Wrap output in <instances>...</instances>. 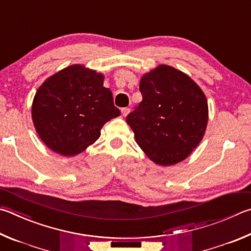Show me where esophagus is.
I'll list each match as a JSON object with an SVG mask.
<instances>
[{
    "label": "esophagus",
    "mask_w": 251,
    "mask_h": 251,
    "mask_svg": "<svg viewBox=\"0 0 251 251\" xmlns=\"http://www.w3.org/2000/svg\"><path fill=\"white\" fill-rule=\"evenodd\" d=\"M130 112V108L129 107H124V108H122V114H123V116H127L128 115V113Z\"/></svg>",
    "instance_id": "obj_1"
}]
</instances>
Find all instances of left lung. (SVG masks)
Masks as SVG:
<instances>
[{
	"label": "left lung",
	"mask_w": 251,
	"mask_h": 251,
	"mask_svg": "<svg viewBox=\"0 0 251 251\" xmlns=\"http://www.w3.org/2000/svg\"><path fill=\"white\" fill-rule=\"evenodd\" d=\"M139 90L143 101L126 117L136 143L157 165L184 160L207 126L203 91L189 75L166 65L144 75Z\"/></svg>",
	"instance_id": "left-lung-1"
}]
</instances>
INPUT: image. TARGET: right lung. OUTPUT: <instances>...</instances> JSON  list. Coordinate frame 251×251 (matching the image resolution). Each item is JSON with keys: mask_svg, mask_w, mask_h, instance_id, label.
Instances as JSON below:
<instances>
[{"mask_svg": "<svg viewBox=\"0 0 251 251\" xmlns=\"http://www.w3.org/2000/svg\"><path fill=\"white\" fill-rule=\"evenodd\" d=\"M103 81L95 70L74 65L39 86L31 117L40 139L52 151L75 156L100 137L106 122L121 115Z\"/></svg>", "mask_w": 251, "mask_h": 251, "instance_id": "obj_1", "label": "right lung"}]
</instances>
